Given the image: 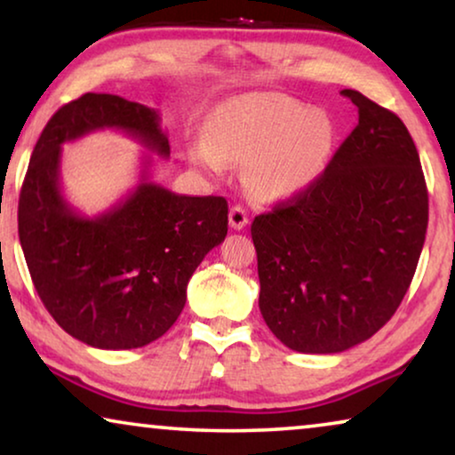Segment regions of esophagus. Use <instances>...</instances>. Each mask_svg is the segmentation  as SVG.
<instances>
[{
	"label": "esophagus",
	"mask_w": 455,
	"mask_h": 455,
	"mask_svg": "<svg viewBox=\"0 0 455 455\" xmlns=\"http://www.w3.org/2000/svg\"><path fill=\"white\" fill-rule=\"evenodd\" d=\"M229 226L234 229H244L248 226V213L244 211V207H240V204H234L232 209H229Z\"/></svg>",
	"instance_id": "1"
}]
</instances>
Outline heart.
<instances>
[{
	"mask_svg": "<svg viewBox=\"0 0 455 455\" xmlns=\"http://www.w3.org/2000/svg\"><path fill=\"white\" fill-rule=\"evenodd\" d=\"M335 126L327 111L282 92H251L223 103L211 140L192 145V159L211 172L223 157L248 164V182L267 198L294 196L313 186L331 157Z\"/></svg>",
	"mask_w": 455,
	"mask_h": 455,
	"instance_id": "1",
	"label": "heart"
}]
</instances>
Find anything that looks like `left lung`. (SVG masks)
<instances>
[{
  "instance_id": "left-lung-1",
  "label": "left lung",
  "mask_w": 455,
  "mask_h": 455,
  "mask_svg": "<svg viewBox=\"0 0 455 455\" xmlns=\"http://www.w3.org/2000/svg\"><path fill=\"white\" fill-rule=\"evenodd\" d=\"M358 126L313 186L254 217L259 308L290 350L338 354L400 307L425 244L428 195L408 128L363 92Z\"/></svg>"
}]
</instances>
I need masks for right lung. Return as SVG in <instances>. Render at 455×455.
Returning <instances> with one entry per match:
<instances>
[{"label":"right lung","instance_id":"add662e5","mask_svg":"<svg viewBox=\"0 0 455 455\" xmlns=\"http://www.w3.org/2000/svg\"><path fill=\"white\" fill-rule=\"evenodd\" d=\"M120 130L170 157L159 111L86 92L55 111L36 140L18 201V235L36 294L55 323L86 346L132 350L161 338L182 313L192 273L228 234L223 196H186L140 182L97 217L61 195V145L95 130Z\"/></svg>","mask_w":455,"mask_h":455}]
</instances>
